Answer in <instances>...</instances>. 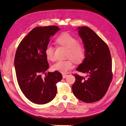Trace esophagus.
<instances>
[{
	"label": "esophagus",
	"mask_w": 126,
	"mask_h": 126,
	"mask_svg": "<svg viewBox=\"0 0 126 126\" xmlns=\"http://www.w3.org/2000/svg\"><path fill=\"white\" fill-rule=\"evenodd\" d=\"M62 75H63V79L67 77V75L66 74H63Z\"/></svg>",
	"instance_id": "esophagus-1"
}]
</instances>
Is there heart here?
I'll return each mask as SVG.
<instances>
[{
    "label": "heart",
    "instance_id": "b5f03b06",
    "mask_svg": "<svg viewBox=\"0 0 126 126\" xmlns=\"http://www.w3.org/2000/svg\"><path fill=\"white\" fill-rule=\"evenodd\" d=\"M57 43L62 46L68 48L67 60H60L53 64L52 68L62 72H66L74 67V60L76 63H80L85 56V50L82 46L78 43L75 37L68 32H63L56 39ZM45 55L48 60L52 62L55 59L54 48L51 45H48L45 49Z\"/></svg>",
    "mask_w": 126,
    "mask_h": 126
}]
</instances>
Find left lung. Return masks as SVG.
<instances>
[{
    "mask_svg": "<svg viewBox=\"0 0 126 126\" xmlns=\"http://www.w3.org/2000/svg\"><path fill=\"white\" fill-rule=\"evenodd\" d=\"M77 30L84 45L85 58L76 70L87 76L73 74L76 80L72 89L79 100L94 102L105 96L112 80L111 57L107 45L92 29L79 27Z\"/></svg>",
    "mask_w": 126,
    "mask_h": 126,
    "instance_id": "8db88e82",
    "label": "left lung"
}]
</instances>
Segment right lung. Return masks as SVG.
<instances>
[{
	"label": "right lung",
	"instance_id": "obj_1",
	"mask_svg": "<svg viewBox=\"0 0 126 126\" xmlns=\"http://www.w3.org/2000/svg\"><path fill=\"white\" fill-rule=\"evenodd\" d=\"M58 27H38L30 31L17 48L14 64L19 86L33 103L44 105L54 99L56 83L63 78L58 71L46 73L49 68L45 49ZM45 74V76H43Z\"/></svg>",
	"mask_w": 126,
	"mask_h": 126
}]
</instances>
